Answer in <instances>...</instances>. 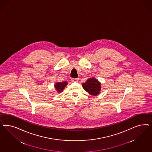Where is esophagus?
<instances>
[{
    "mask_svg": "<svg viewBox=\"0 0 152 152\" xmlns=\"http://www.w3.org/2000/svg\"><path fill=\"white\" fill-rule=\"evenodd\" d=\"M79 80V78H73L72 79V81L73 82H77Z\"/></svg>",
    "mask_w": 152,
    "mask_h": 152,
    "instance_id": "34e87169",
    "label": "esophagus"
}]
</instances>
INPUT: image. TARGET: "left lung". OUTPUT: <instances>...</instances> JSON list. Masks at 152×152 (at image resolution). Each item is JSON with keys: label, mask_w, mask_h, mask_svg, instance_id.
Instances as JSON below:
<instances>
[{"label": "left lung", "mask_w": 152, "mask_h": 152, "mask_svg": "<svg viewBox=\"0 0 152 152\" xmlns=\"http://www.w3.org/2000/svg\"><path fill=\"white\" fill-rule=\"evenodd\" d=\"M101 83L95 78H88L87 81L82 84L84 89L89 94L97 96L101 92Z\"/></svg>", "instance_id": "8db88e82"}]
</instances>
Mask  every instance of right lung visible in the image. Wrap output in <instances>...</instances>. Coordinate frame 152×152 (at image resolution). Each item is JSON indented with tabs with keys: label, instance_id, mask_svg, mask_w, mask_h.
Here are the masks:
<instances>
[{
	"label": "right lung",
	"instance_id": "obj_1",
	"mask_svg": "<svg viewBox=\"0 0 152 152\" xmlns=\"http://www.w3.org/2000/svg\"><path fill=\"white\" fill-rule=\"evenodd\" d=\"M68 84L67 82H56L55 84V88L56 91L58 92V93H61V92H63V91L64 90L65 87L66 86V85Z\"/></svg>",
	"mask_w": 152,
	"mask_h": 152
}]
</instances>
